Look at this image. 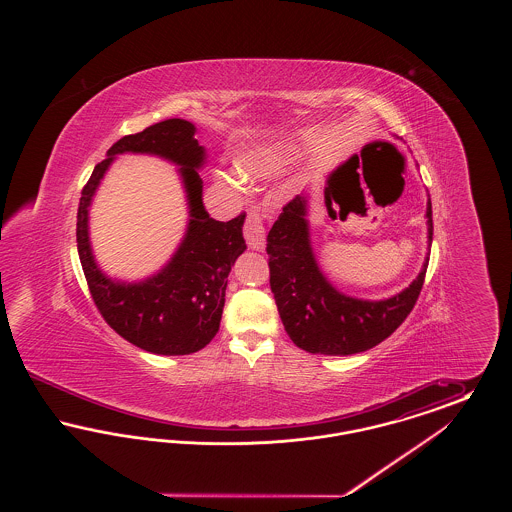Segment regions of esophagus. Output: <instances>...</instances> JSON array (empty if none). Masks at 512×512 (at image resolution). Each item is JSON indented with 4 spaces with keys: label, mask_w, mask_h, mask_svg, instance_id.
I'll use <instances>...</instances> for the list:
<instances>
[{
    "label": "esophagus",
    "mask_w": 512,
    "mask_h": 512,
    "mask_svg": "<svg viewBox=\"0 0 512 512\" xmlns=\"http://www.w3.org/2000/svg\"><path fill=\"white\" fill-rule=\"evenodd\" d=\"M265 222L259 207H251L245 215L244 238L251 249H265Z\"/></svg>",
    "instance_id": "obj_1"
}]
</instances>
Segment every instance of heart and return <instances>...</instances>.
Returning a JSON list of instances; mask_svg holds the SVG:
<instances>
[{
  "label": "heart",
  "mask_w": 512,
  "mask_h": 512,
  "mask_svg": "<svg viewBox=\"0 0 512 512\" xmlns=\"http://www.w3.org/2000/svg\"><path fill=\"white\" fill-rule=\"evenodd\" d=\"M282 163V155L274 151H263L245 157L244 161L238 163V171L244 174H263V172L276 171Z\"/></svg>",
  "instance_id": "heart-1"
}]
</instances>
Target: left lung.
<instances>
[{"instance_id":"8db88e82","label":"left lung","mask_w":512,"mask_h":512,"mask_svg":"<svg viewBox=\"0 0 512 512\" xmlns=\"http://www.w3.org/2000/svg\"><path fill=\"white\" fill-rule=\"evenodd\" d=\"M305 197L282 207L267 236L270 290L293 343L309 353L353 355L382 343L411 315L422 292L424 265L413 284L386 301H363L338 292L320 272L309 244ZM428 238L434 222L428 201Z\"/></svg>"}]
</instances>
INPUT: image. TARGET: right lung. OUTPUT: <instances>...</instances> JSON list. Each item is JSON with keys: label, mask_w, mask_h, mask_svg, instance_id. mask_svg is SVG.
Wrapping results in <instances>:
<instances>
[{"label": "right lung", "mask_w": 512, "mask_h": 512, "mask_svg": "<svg viewBox=\"0 0 512 512\" xmlns=\"http://www.w3.org/2000/svg\"><path fill=\"white\" fill-rule=\"evenodd\" d=\"M194 134L192 122L167 119L138 134L122 136L96 165L78 205V257L99 315L121 338L155 355H190L215 338L228 272L245 249L244 213L220 222L203 209V186L197 169L205 151ZM124 150L155 152L182 164L193 217L189 234L172 263L147 283L128 287L115 285L98 272L87 242L89 199L112 157Z\"/></svg>", "instance_id": "right-lung-1"}]
</instances>
